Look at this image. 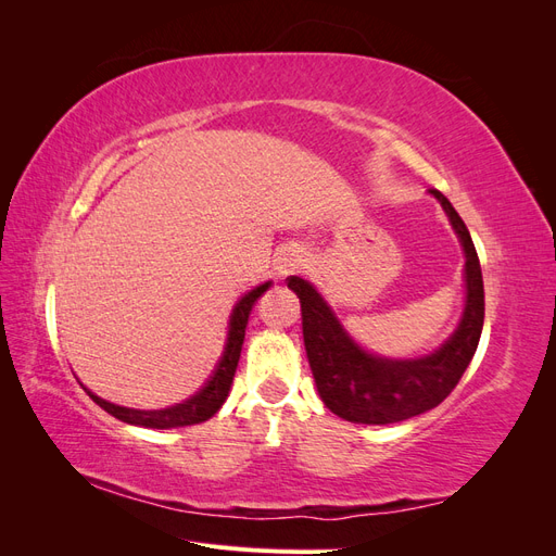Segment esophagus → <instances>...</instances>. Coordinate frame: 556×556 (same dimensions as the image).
Instances as JSON below:
<instances>
[{
	"label": "esophagus",
	"instance_id": "1",
	"mask_svg": "<svg viewBox=\"0 0 556 556\" xmlns=\"http://www.w3.org/2000/svg\"><path fill=\"white\" fill-rule=\"evenodd\" d=\"M301 264V260L299 257H285L282 262H280V266H278V274L280 276H288V274H292L294 268Z\"/></svg>",
	"mask_w": 556,
	"mask_h": 556
}]
</instances>
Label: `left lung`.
I'll return each mask as SVG.
<instances>
[{
    "label": "left lung",
    "mask_w": 556,
    "mask_h": 556,
    "mask_svg": "<svg viewBox=\"0 0 556 556\" xmlns=\"http://www.w3.org/2000/svg\"><path fill=\"white\" fill-rule=\"evenodd\" d=\"M431 194L441 201L466 252V308L462 325L433 355L406 362L368 355L352 343L311 282L296 276L288 278V288L301 301L304 343L317 392L325 406L348 422L392 425L435 408L457 387L478 350L484 323L478 252L459 213L439 190H431Z\"/></svg>",
    "instance_id": "obj_1"
}]
</instances>
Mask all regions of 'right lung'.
<instances>
[{
    "label": "right lung",
    "instance_id": "add662e5",
    "mask_svg": "<svg viewBox=\"0 0 556 556\" xmlns=\"http://www.w3.org/2000/svg\"><path fill=\"white\" fill-rule=\"evenodd\" d=\"M268 285L264 282L260 288L250 290L231 313L229 319V333H227V345L220 362H217L213 376L206 380V384L201 390L190 396L188 401L176 403L172 408L164 410H134V408H123L115 406V403H109L104 399L94 396L92 392L90 399L97 403L99 408H104L109 415L123 419L127 425H137V427H146V429H174V427H190V425H199L206 422L208 417H213L220 406L225 403L229 387L233 380V374H237L239 366V357H241V348H243V339H245V327H248V315L255 306V301L268 290Z\"/></svg>",
    "mask_w": 556,
    "mask_h": 556
}]
</instances>
